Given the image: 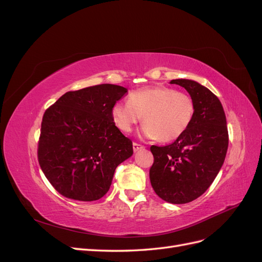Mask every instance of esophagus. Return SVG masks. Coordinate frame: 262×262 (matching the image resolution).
<instances>
[{
	"mask_svg": "<svg viewBox=\"0 0 262 262\" xmlns=\"http://www.w3.org/2000/svg\"><path fill=\"white\" fill-rule=\"evenodd\" d=\"M143 148H144L143 145L138 144V143H133V150H134V152H138V150L143 149Z\"/></svg>",
	"mask_w": 262,
	"mask_h": 262,
	"instance_id": "obj_1",
	"label": "esophagus"
}]
</instances>
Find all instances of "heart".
<instances>
[{"label":"heart","instance_id":"1","mask_svg":"<svg viewBox=\"0 0 262 262\" xmlns=\"http://www.w3.org/2000/svg\"><path fill=\"white\" fill-rule=\"evenodd\" d=\"M194 112V101L188 94L166 86H152L132 92L128 102H116L112 117L119 130L129 133L143 116L142 137L171 142L189 129Z\"/></svg>","mask_w":262,"mask_h":262}]
</instances>
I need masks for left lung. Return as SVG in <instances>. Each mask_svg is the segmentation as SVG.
Here are the masks:
<instances>
[{
  "mask_svg": "<svg viewBox=\"0 0 262 262\" xmlns=\"http://www.w3.org/2000/svg\"><path fill=\"white\" fill-rule=\"evenodd\" d=\"M169 83L189 93L194 101V117L173 143L150 146L154 163L149 179L161 199L184 204L203 194L217 176L227 152L228 132L223 106L209 89L186 78Z\"/></svg>",
  "mask_w": 262,
  "mask_h": 262,
  "instance_id": "left-lung-1",
  "label": "left lung"
}]
</instances>
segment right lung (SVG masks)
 <instances>
[{
	"label": "right lung",
	"instance_id": "1",
	"mask_svg": "<svg viewBox=\"0 0 262 262\" xmlns=\"http://www.w3.org/2000/svg\"><path fill=\"white\" fill-rule=\"evenodd\" d=\"M128 90L100 84L68 92L46 110L38 144L39 165L59 193L95 201L112 186L114 173L133 154L112 108Z\"/></svg>",
	"mask_w": 262,
	"mask_h": 262
}]
</instances>
